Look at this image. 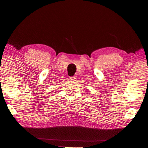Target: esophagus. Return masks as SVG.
I'll list each match as a JSON object with an SVG mask.
<instances>
[{
  "label": "esophagus",
  "instance_id": "obj_1",
  "mask_svg": "<svg viewBox=\"0 0 148 148\" xmlns=\"http://www.w3.org/2000/svg\"><path fill=\"white\" fill-rule=\"evenodd\" d=\"M69 81H74V79H75V77H69Z\"/></svg>",
  "mask_w": 148,
  "mask_h": 148
}]
</instances>
